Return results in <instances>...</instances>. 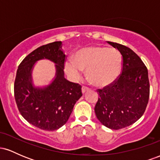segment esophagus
Masks as SVG:
<instances>
[{
	"label": "esophagus",
	"mask_w": 160,
	"mask_h": 160,
	"mask_svg": "<svg viewBox=\"0 0 160 160\" xmlns=\"http://www.w3.org/2000/svg\"><path fill=\"white\" fill-rule=\"evenodd\" d=\"M90 90V89L88 87H86V86H82V94H85L86 92H89Z\"/></svg>",
	"instance_id": "obj_1"
}]
</instances>
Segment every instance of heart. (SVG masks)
<instances>
[{
	"mask_svg": "<svg viewBox=\"0 0 160 160\" xmlns=\"http://www.w3.org/2000/svg\"><path fill=\"white\" fill-rule=\"evenodd\" d=\"M122 58L120 51L101 46H90L78 49L73 60L65 64V72L73 80L82 78V71L92 85L104 87L113 83L120 75Z\"/></svg>",
	"mask_w": 160,
	"mask_h": 160,
	"instance_id": "heart-1",
	"label": "heart"
}]
</instances>
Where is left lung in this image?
I'll return each instance as SVG.
<instances>
[{
	"mask_svg": "<svg viewBox=\"0 0 160 160\" xmlns=\"http://www.w3.org/2000/svg\"><path fill=\"white\" fill-rule=\"evenodd\" d=\"M122 56V73L111 85L98 89L95 107L98 120L106 127L120 129L133 124L144 114L150 95L148 71L131 49L108 41Z\"/></svg>",
	"mask_w": 160,
	"mask_h": 160,
	"instance_id": "left-lung-1",
	"label": "left lung"
}]
</instances>
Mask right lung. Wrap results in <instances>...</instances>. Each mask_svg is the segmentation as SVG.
<instances>
[{"instance_id":"right-lung-1","label":"right lung","mask_w":160,"mask_h":160,"mask_svg":"<svg viewBox=\"0 0 160 160\" xmlns=\"http://www.w3.org/2000/svg\"><path fill=\"white\" fill-rule=\"evenodd\" d=\"M48 59L56 65V77L44 88H36L32 81L35 62ZM65 55L62 43L56 41L41 46L28 54L20 63L14 82V95L18 109L33 126L54 131L68 120L75 103L82 96L81 86L65 78Z\"/></svg>"}]
</instances>
